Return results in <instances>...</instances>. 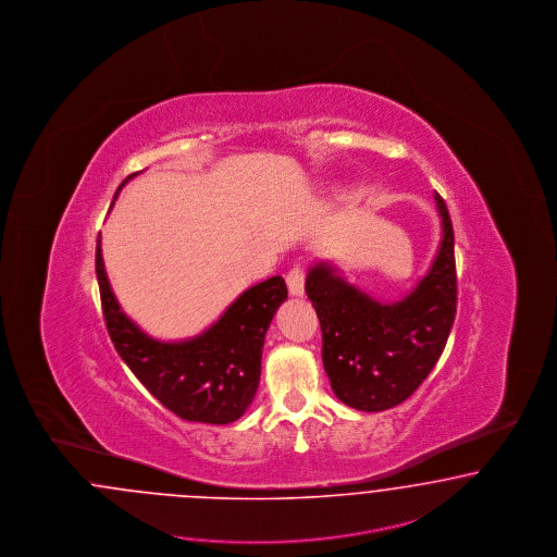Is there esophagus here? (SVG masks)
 Returning <instances> with one entry per match:
<instances>
[{"label": "esophagus", "mask_w": 557, "mask_h": 557, "mask_svg": "<svg viewBox=\"0 0 557 557\" xmlns=\"http://www.w3.org/2000/svg\"><path fill=\"white\" fill-rule=\"evenodd\" d=\"M288 293L293 297H301L306 293V269L295 267L288 270L287 274Z\"/></svg>", "instance_id": "1"}]
</instances>
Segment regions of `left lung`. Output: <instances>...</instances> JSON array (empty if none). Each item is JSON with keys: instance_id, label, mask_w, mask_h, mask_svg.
<instances>
[{"instance_id": "1", "label": "left lung", "mask_w": 557, "mask_h": 557, "mask_svg": "<svg viewBox=\"0 0 557 557\" xmlns=\"http://www.w3.org/2000/svg\"><path fill=\"white\" fill-rule=\"evenodd\" d=\"M441 244L429 272L399 301L383 304L344 281L332 262L307 272L306 293L322 325L323 369L342 404L383 412L406 401L441 359L457 311L455 235L434 193Z\"/></svg>"}]
</instances>
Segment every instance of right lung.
Listing matches in <instances>:
<instances>
[{
  "label": "right lung",
  "instance_id": "obj_1",
  "mask_svg": "<svg viewBox=\"0 0 557 557\" xmlns=\"http://www.w3.org/2000/svg\"><path fill=\"white\" fill-rule=\"evenodd\" d=\"M96 276L110 341L162 406L182 420L205 424H230L246 413L260 383L267 330L287 299L283 276L246 288L213 325L178 342L151 338L121 309L108 281L100 235Z\"/></svg>",
  "mask_w": 557,
  "mask_h": 557
}]
</instances>
